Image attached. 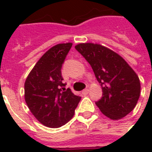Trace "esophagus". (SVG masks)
<instances>
[{"instance_id":"obj_1","label":"esophagus","mask_w":152,"mask_h":152,"mask_svg":"<svg viewBox=\"0 0 152 152\" xmlns=\"http://www.w3.org/2000/svg\"><path fill=\"white\" fill-rule=\"evenodd\" d=\"M89 92V89H84L82 91V94H88Z\"/></svg>"}]
</instances>
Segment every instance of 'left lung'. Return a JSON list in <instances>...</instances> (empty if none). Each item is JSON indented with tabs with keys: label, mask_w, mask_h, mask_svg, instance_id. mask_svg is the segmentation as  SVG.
I'll use <instances>...</instances> for the list:
<instances>
[{
	"label": "left lung",
	"mask_w": 152,
	"mask_h": 152,
	"mask_svg": "<svg viewBox=\"0 0 152 152\" xmlns=\"http://www.w3.org/2000/svg\"><path fill=\"white\" fill-rule=\"evenodd\" d=\"M76 50L90 64L102 87V97L96 102L102 114L120 120L130 113L140 96V80L126 61L99 44L80 43Z\"/></svg>",
	"instance_id": "1"
}]
</instances>
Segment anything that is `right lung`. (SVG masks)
Instances as JSON below:
<instances>
[{
    "label": "right lung",
    "instance_id": "add662e5",
    "mask_svg": "<svg viewBox=\"0 0 152 152\" xmlns=\"http://www.w3.org/2000/svg\"><path fill=\"white\" fill-rule=\"evenodd\" d=\"M72 43L58 44L44 53L26 79L25 102L40 123L50 128H59L73 117L80 100L66 89L62 66Z\"/></svg>",
    "mask_w": 152,
    "mask_h": 152
}]
</instances>
